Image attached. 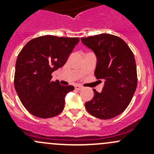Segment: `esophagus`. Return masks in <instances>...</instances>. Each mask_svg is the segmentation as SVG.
<instances>
[{
	"mask_svg": "<svg viewBox=\"0 0 154 154\" xmlns=\"http://www.w3.org/2000/svg\"><path fill=\"white\" fill-rule=\"evenodd\" d=\"M83 88V86H78V85H77V86H75V89H77V90H82Z\"/></svg>",
	"mask_w": 154,
	"mask_h": 154,
	"instance_id": "34e87169",
	"label": "esophagus"
}]
</instances>
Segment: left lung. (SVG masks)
<instances>
[{
  "label": "left lung",
  "mask_w": 154,
  "mask_h": 154,
  "mask_svg": "<svg viewBox=\"0 0 154 154\" xmlns=\"http://www.w3.org/2000/svg\"><path fill=\"white\" fill-rule=\"evenodd\" d=\"M97 58L94 75L104 80L101 92L85 103L87 111L96 118L110 119L126 109L137 87V72L133 52L122 38L102 33L81 38Z\"/></svg>",
  "instance_id": "obj_1"
}]
</instances>
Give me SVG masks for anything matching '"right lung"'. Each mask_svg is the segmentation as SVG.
<instances>
[{"label": "right lung", "instance_id": "obj_1", "mask_svg": "<svg viewBox=\"0 0 154 154\" xmlns=\"http://www.w3.org/2000/svg\"><path fill=\"white\" fill-rule=\"evenodd\" d=\"M78 37L44 35L33 38L19 53L14 85L23 106L36 117H54L63 111L65 97L73 86L51 81V74L66 64Z\"/></svg>", "mask_w": 154, "mask_h": 154}]
</instances>
